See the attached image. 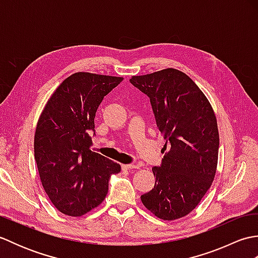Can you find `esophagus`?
<instances>
[{
  "label": "esophagus",
  "instance_id": "1",
  "mask_svg": "<svg viewBox=\"0 0 258 258\" xmlns=\"http://www.w3.org/2000/svg\"><path fill=\"white\" fill-rule=\"evenodd\" d=\"M123 169H133V168H140L139 164H123Z\"/></svg>",
  "mask_w": 258,
  "mask_h": 258
}]
</instances>
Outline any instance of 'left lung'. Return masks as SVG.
I'll list each match as a JSON object with an SVG mask.
<instances>
[{"label":"left lung","instance_id":"8db88e82","mask_svg":"<svg viewBox=\"0 0 258 258\" xmlns=\"http://www.w3.org/2000/svg\"><path fill=\"white\" fill-rule=\"evenodd\" d=\"M150 97L156 125L166 143L160 166L152 168L154 188L141 196L151 213L164 221L184 217L199 205L215 177L220 135L211 103L185 73L165 69L132 76Z\"/></svg>","mask_w":258,"mask_h":258}]
</instances>
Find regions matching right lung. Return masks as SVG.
<instances>
[{
    "label": "right lung",
    "instance_id": "right-lung-1",
    "mask_svg": "<svg viewBox=\"0 0 258 258\" xmlns=\"http://www.w3.org/2000/svg\"><path fill=\"white\" fill-rule=\"evenodd\" d=\"M123 78L86 72L65 79L43 109L34 136V157L48 199L69 216H82L105 199L119 164L92 152L91 132L104 96ZM95 134V133H94Z\"/></svg>",
    "mask_w": 258,
    "mask_h": 258
}]
</instances>
